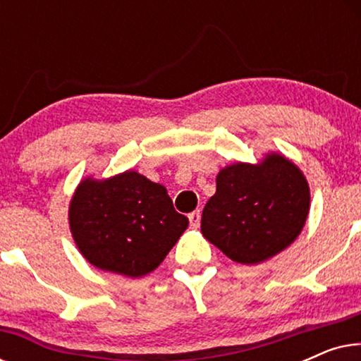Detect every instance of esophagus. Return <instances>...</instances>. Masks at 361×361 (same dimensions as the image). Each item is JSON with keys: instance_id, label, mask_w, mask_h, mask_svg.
Wrapping results in <instances>:
<instances>
[{"instance_id": "1", "label": "esophagus", "mask_w": 361, "mask_h": 361, "mask_svg": "<svg viewBox=\"0 0 361 361\" xmlns=\"http://www.w3.org/2000/svg\"><path fill=\"white\" fill-rule=\"evenodd\" d=\"M189 221L192 226H199L200 225V210H195L189 214Z\"/></svg>"}]
</instances>
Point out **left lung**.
I'll list each match as a JSON object with an SVG mask.
<instances>
[{
  "label": "left lung",
  "instance_id": "obj_1",
  "mask_svg": "<svg viewBox=\"0 0 361 361\" xmlns=\"http://www.w3.org/2000/svg\"><path fill=\"white\" fill-rule=\"evenodd\" d=\"M309 204V184L299 167L269 152L258 164L236 162L219 172L200 228L230 259L258 264L298 238Z\"/></svg>",
  "mask_w": 361,
  "mask_h": 361
}]
</instances>
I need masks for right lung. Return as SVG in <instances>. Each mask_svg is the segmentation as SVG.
Returning a JSON list of instances; mask_svg holds the SVG:
<instances>
[{
  "label": "right lung",
  "mask_w": 361,
  "mask_h": 361,
  "mask_svg": "<svg viewBox=\"0 0 361 361\" xmlns=\"http://www.w3.org/2000/svg\"><path fill=\"white\" fill-rule=\"evenodd\" d=\"M75 245L98 269L141 278L154 271L189 220L176 212L164 185L126 171L78 184L68 207Z\"/></svg>",
  "instance_id": "right-lung-1"
}]
</instances>
